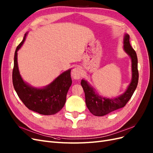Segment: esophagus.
Wrapping results in <instances>:
<instances>
[{"instance_id":"obj_1","label":"esophagus","mask_w":153,"mask_h":153,"mask_svg":"<svg viewBox=\"0 0 153 153\" xmlns=\"http://www.w3.org/2000/svg\"><path fill=\"white\" fill-rule=\"evenodd\" d=\"M71 76L73 78V79H80L82 76V71L81 68L79 66H76L73 69V71L71 72Z\"/></svg>"}]
</instances>
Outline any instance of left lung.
Returning a JSON list of instances; mask_svg holds the SVG:
<instances>
[{
    "label": "left lung",
    "mask_w": 153,
    "mask_h": 153,
    "mask_svg": "<svg viewBox=\"0 0 153 153\" xmlns=\"http://www.w3.org/2000/svg\"><path fill=\"white\" fill-rule=\"evenodd\" d=\"M124 50L131 59V81L126 91L123 94L114 98H106L97 94L94 89L88 82L82 80L81 85L84 91L85 103L91 113L96 116H103L121 108L124 107L130 100L135 92L138 81V59L135 51L129 43V36L126 34L124 37Z\"/></svg>",
    "instance_id": "left-lung-1"
}]
</instances>
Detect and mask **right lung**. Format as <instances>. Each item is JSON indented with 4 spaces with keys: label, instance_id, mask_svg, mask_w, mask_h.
<instances>
[{
    "label": "right lung",
    "instance_id": "add662e5",
    "mask_svg": "<svg viewBox=\"0 0 153 153\" xmlns=\"http://www.w3.org/2000/svg\"><path fill=\"white\" fill-rule=\"evenodd\" d=\"M27 32L18 45L14 57L13 84L20 99L29 110L42 115H53L61 110L66 103V95L71 85V69L63 72L43 88H36L25 82L18 66L17 52L24 44Z\"/></svg>",
    "mask_w": 153,
    "mask_h": 153
}]
</instances>
